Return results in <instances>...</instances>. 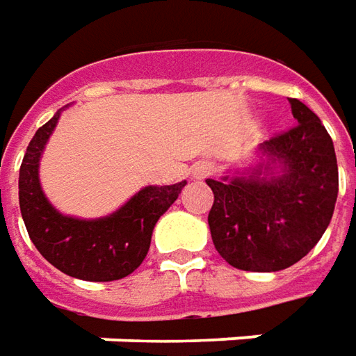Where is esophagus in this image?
<instances>
[{
  "instance_id": "1",
  "label": "esophagus",
  "mask_w": 356,
  "mask_h": 356,
  "mask_svg": "<svg viewBox=\"0 0 356 356\" xmlns=\"http://www.w3.org/2000/svg\"><path fill=\"white\" fill-rule=\"evenodd\" d=\"M215 172V164L213 163H197L195 164V168H193V176L195 178H207L211 174Z\"/></svg>"
}]
</instances>
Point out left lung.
<instances>
[{
	"label": "left lung",
	"instance_id": "1",
	"mask_svg": "<svg viewBox=\"0 0 356 356\" xmlns=\"http://www.w3.org/2000/svg\"><path fill=\"white\" fill-rule=\"evenodd\" d=\"M289 102L298 124L261 145L285 164L283 176L205 180L215 195L207 217L213 244L242 271L291 267L318 244L332 220L339 190L332 137L305 102Z\"/></svg>",
	"mask_w": 356,
	"mask_h": 356
}]
</instances>
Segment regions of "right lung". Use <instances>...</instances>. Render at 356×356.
<instances>
[{
    "label": "right lung",
    "instance_id": "1",
    "mask_svg": "<svg viewBox=\"0 0 356 356\" xmlns=\"http://www.w3.org/2000/svg\"><path fill=\"white\" fill-rule=\"evenodd\" d=\"M60 112L34 134L19 170V205L36 250L65 275L83 281H116L145 259L154 225L182 192L186 182L149 186L114 215L99 220L63 217L44 197L38 161Z\"/></svg>",
    "mask_w": 356,
    "mask_h": 356
}]
</instances>
